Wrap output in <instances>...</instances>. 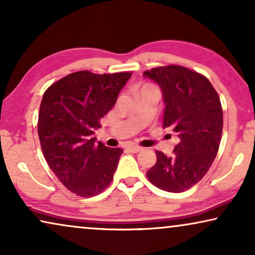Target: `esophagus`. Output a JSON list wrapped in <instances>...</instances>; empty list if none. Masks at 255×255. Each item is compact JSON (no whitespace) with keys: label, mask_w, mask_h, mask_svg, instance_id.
Masks as SVG:
<instances>
[{"label":"esophagus","mask_w":255,"mask_h":255,"mask_svg":"<svg viewBox=\"0 0 255 255\" xmlns=\"http://www.w3.org/2000/svg\"><path fill=\"white\" fill-rule=\"evenodd\" d=\"M127 148L128 149V152H131V153H138V152L142 151L141 147H139V146H134V145H128Z\"/></svg>","instance_id":"esophagus-1"}]
</instances>
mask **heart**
<instances>
[{
  "label": "heart",
  "instance_id": "heart-1",
  "mask_svg": "<svg viewBox=\"0 0 255 255\" xmlns=\"http://www.w3.org/2000/svg\"><path fill=\"white\" fill-rule=\"evenodd\" d=\"M144 88H153V87H149V86H146V87H144ZM142 88V89H144Z\"/></svg>",
  "mask_w": 255,
  "mask_h": 255
}]
</instances>
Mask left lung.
Returning <instances> with one entry per match:
<instances>
[{
    "mask_svg": "<svg viewBox=\"0 0 255 255\" xmlns=\"http://www.w3.org/2000/svg\"><path fill=\"white\" fill-rule=\"evenodd\" d=\"M160 87L163 128L179 138L173 154L156 151L148 180L160 189L182 193L200 182L217 155L223 131L221 100L210 81L197 72L169 65L144 72Z\"/></svg>",
    "mask_w": 255,
    "mask_h": 255,
    "instance_id": "8db88e82",
    "label": "left lung"
}]
</instances>
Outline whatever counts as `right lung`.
Returning a JSON list of instances; mask_svg holds the SVG:
<instances>
[{
    "label": "right lung",
    "mask_w": 255,
    "mask_h": 255,
    "mask_svg": "<svg viewBox=\"0 0 255 255\" xmlns=\"http://www.w3.org/2000/svg\"><path fill=\"white\" fill-rule=\"evenodd\" d=\"M131 75L80 71L44 93L38 117L43 154L60 182L79 196H95L114 179L123 151L96 144L93 134Z\"/></svg>",
    "instance_id": "right-lung-1"
}]
</instances>
